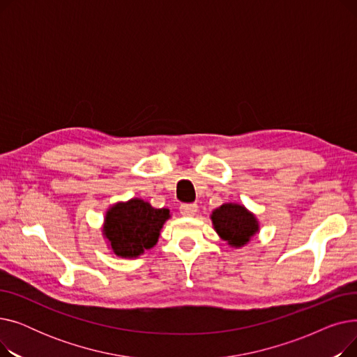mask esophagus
Listing matches in <instances>:
<instances>
[{
  "label": "esophagus",
  "mask_w": 357,
  "mask_h": 357,
  "mask_svg": "<svg viewBox=\"0 0 357 357\" xmlns=\"http://www.w3.org/2000/svg\"><path fill=\"white\" fill-rule=\"evenodd\" d=\"M179 211L185 217H194L198 211V205L197 204H182Z\"/></svg>",
  "instance_id": "obj_1"
}]
</instances>
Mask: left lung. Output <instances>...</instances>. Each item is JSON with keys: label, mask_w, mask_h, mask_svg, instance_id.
Wrapping results in <instances>:
<instances>
[{"label": "left lung", "mask_w": 357, "mask_h": 357, "mask_svg": "<svg viewBox=\"0 0 357 357\" xmlns=\"http://www.w3.org/2000/svg\"><path fill=\"white\" fill-rule=\"evenodd\" d=\"M211 221L217 234L231 248H243L259 231V222L245 205L227 202L215 208Z\"/></svg>", "instance_id": "8db88e82"}]
</instances>
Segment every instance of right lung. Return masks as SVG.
Segmentation results:
<instances>
[{
    "mask_svg": "<svg viewBox=\"0 0 357 357\" xmlns=\"http://www.w3.org/2000/svg\"><path fill=\"white\" fill-rule=\"evenodd\" d=\"M169 218L167 208H153L150 202L133 198L117 202L107 211L102 234L114 255L133 259L156 245Z\"/></svg>",
    "mask_w": 357,
    "mask_h": 357,
    "instance_id": "obj_1",
    "label": "right lung"
}]
</instances>
